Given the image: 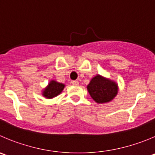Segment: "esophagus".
I'll return each instance as SVG.
<instances>
[{"label":"esophagus","mask_w":155,"mask_h":155,"mask_svg":"<svg viewBox=\"0 0 155 155\" xmlns=\"http://www.w3.org/2000/svg\"><path fill=\"white\" fill-rule=\"evenodd\" d=\"M71 83L73 84V85H78L79 84V81H77V80H73L71 82Z\"/></svg>","instance_id":"obj_1"}]
</instances>
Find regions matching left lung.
Wrapping results in <instances>:
<instances>
[{
	"instance_id": "left-lung-1",
	"label": "left lung",
	"mask_w": 155,
	"mask_h": 155,
	"mask_svg": "<svg viewBox=\"0 0 155 155\" xmlns=\"http://www.w3.org/2000/svg\"><path fill=\"white\" fill-rule=\"evenodd\" d=\"M87 88L93 100L98 104L110 101L118 91L117 84L100 75L91 79Z\"/></svg>"
}]
</instances>
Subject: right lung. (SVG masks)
I'll return each mask as SVG.
<instances>
[{"mask_svg":"<svg viewBox=\"0 0 155 155\" xmlns=\"http://www.w3.org/2000/svg\"><path fill=\"white\" fill-rule=\"evenodd\" d=\"M64 86L65 85L64 84L60 83L54 80L51 81L50 83L48 84V86L43 91V95L48 98H52L54 97H56L57 95L61 94Z\"/></svg>","mask_w":155,"mask_h":155,"instance_id":"1","label":"right lung"}]
</instances>
